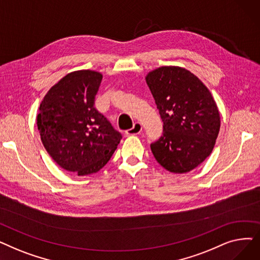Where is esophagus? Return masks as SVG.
I'll list each match as a JSON object with an SVG mask.
<instances>
[{
  "instance_id": "esophagus-1",
  "label": "esophagus",
  "mask_w": 260,
  "mask_h": 260,
  "mask_svg": "<svg viewBox=\"0 0 260 260\" xmlns=\"http://www.w3.org/2000/svg\"><path fill=\"white\" fill-rule=\"evenodd\" d=\"M141 132H142V125H141V123L136 122V123H134V126H133L132 128L127 129V131L125 132V134H126L127 136H131V135H139Z\"/></svg>"
}]
</instances>
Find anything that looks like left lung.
Listing matches in <instances>:
<instances>
[{"label":"left lung","instance_id":"left-lung-1","mask_svg":"<svg viewBox=\"0 0 260 260\" xmlns=\"http://www.w3.org/2000/svg\"><path fill=\"white\" fill-rule=\"evenodd\" d=\"M146 83L163 121L160 139L151 144L161 167L175 174L196 169L213 152L220 129V115L201 80L179 66L149 72Z\"/></svg>","mask_w":260,"mask_h":260}]
</instances>
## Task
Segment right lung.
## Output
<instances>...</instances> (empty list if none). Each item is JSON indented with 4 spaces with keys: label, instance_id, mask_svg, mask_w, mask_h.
<instances>
[{
    "label": "right lung",
    "instance_id": "1",
    "mask_svg": "<svg viewBox=\"0 0 260 260\" xmlns=\"http://www.w3.org/2000/svg\"><path fill=\"white\" fill-rule=\"evenodd\" d=\"M102 74H67L44 95L37 125L45 149L59 167L78 176L99 172L112 158L122 136L93 107Z\"/></svg>",
    "mask_w": 260,
    "mask_h": 260
}]
</instances>
